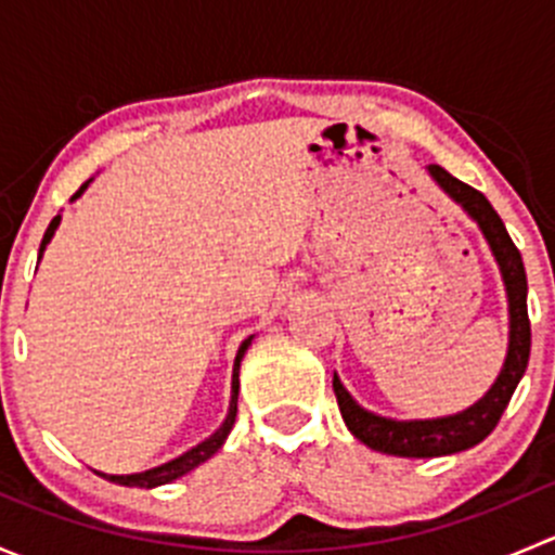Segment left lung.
I'll return each instance as SVG.
<instances>
[{"label": "left lung", "mask_w": 555, "mask_h": 555, "mask_svg": "<svg viewBox=\"0 0 555 555\" xmlns=\"http://www.w3.org/2000/svg\"><path fill=\"white\" fill-rule=\"evenodd\" d=\"M429 173H433L435 182H438L456 204H462L464 211L478 222L486 242H489L491 251H494L496 262H500V271L507 289V304H511V346H507L505 367H502L494 386L486 391L483 400L475 402L467 411L456 413V416L429 418V422H395V418L376 416V413L357 405V402L351 400L349 391L344 389V384L338 382V376H333V391L335 397H338L340 416H344L351 435H354L357 440H362L365 446H371L373 451L411 459L446 456V453L473 449L480 440L489 438L491 429L500 424L502 413H505L520 376H524L531 349V324L529 311H526L524 260H520V251L518 246L513 244L505 222L500 220L494 206L489 204V198H486L480 190L469 188L462 179L451 177V173L440 169L438 164L429 166Z\"/></svg>", "instance_id": "obj_1"}]
</instances>
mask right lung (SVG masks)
Here are the masks:
<instances>
[{
	"label": "right lung",
	"instance_id": "1",
	"mask_svg": "<svg viewBox=\"0 0 555 555\" xmlns=\"http://www.w3.org/2000/svg\"><path fill=\"white\" fill-rule=\"evenodd\" d=\"M88 184H91V179H88V182L82 184V188L77 190L75 195H72V201L80 198L82 190H86ZM59 222H61V215H55L53 220H50L48 231H44V236H42V244H39V257H42L44 246H48L50 238H53V233H55V228H59ZM249 344H251V338H246L244 344H242V349H238L236 365H233V395H231V408H228V416H225V422H222V427L217 429V433L211 435V438H206L204 443H198V446H195V449H190L188 453H182V456H177V459H171V462L160 464V467L147 469V473H137V475H104V473H99V475H102V478H106V480H112V483L139 486V489H153V486H164V483H171V480L182 478L184 473H190V469L198 467L201 462H206V459H209V456H215V453L220 451V446L225 443L228 433H231V429H233V422H236L238 367H242V357H244V351L249 349Z\"/></svg>",
	"mask_w": 555,
	"mask_h": 555
}]
</instances>
